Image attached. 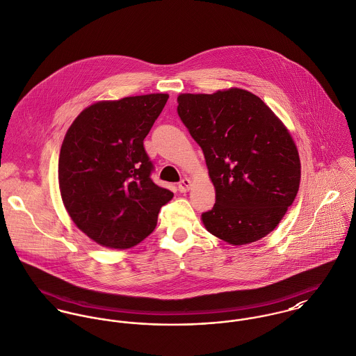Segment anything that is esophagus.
I'll list each match as a JSON object with an SVG mask.
<instances>
[{"label":"esophagus","mask_w":356,"mask_h":356,"mask_svg":"<svg viewBox=\"0 0 356 356\" xmlns=\"http://www.w3.org/2000/svg\"><path fill=\"white\" fill-rule=\"evenodd\" d=\"M191 186H192V181H191L189 178H184V179L178 184V191H179L181 193H186V192L191 189Z\"/></svg>","instance_id":"1"}]
</instances>
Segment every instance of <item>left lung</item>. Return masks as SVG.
Returning <instances> with one entry per match:
<instances>
[{
	"mask_svg": "<svg viewBox=\"0 0 356 356\" xmlns=\"http://www.w3.org/2000/svg\"><path fill=\"white\" fill-rule=\"evenodd\" d=\"M178 115L201 147L216 191L205 228L229 245L256 242L292 205L300 161L290 131L254 94L229 88L181 94Z\"/></svg>",
	"mask_w": 356,
	"mask_h": 356,
	"instance_id": "left-lung-1",
	"label": "left lung"
}]
</instances>
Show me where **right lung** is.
Segmentation results:
<instances>
[{
  "instance_id": "right-lung-1",
  "label": "right lung",
  "mask_w": 356,
  "mask_h": 356,
  "mask_svg": "<svg viewBox=\"0 0 356 356\" xmlns=\"http://www.w3.org/2000/svg\"><path fill=\"white\" fill-rule=\"evenodd\" d=\"M167 94L103 100L84 108L65 134L58 182L73 223L99 245L130 249L156 227L172 192L151 179L144 138Z\"/></svg>"
}]
</instances>
